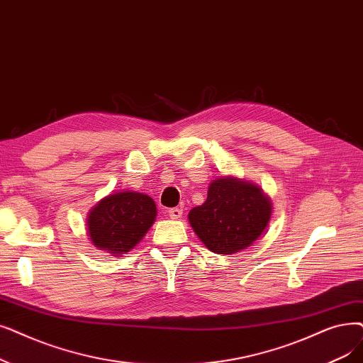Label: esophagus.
Listing matches in <instances>:
<instances>
[{
	"instance_id": "34e87169",
	"label": "esophagus",
	"mask_w": 363,
	"mask_h": 363,
	"mask_svg": "<svg viewBox=\"0 0 363 363\" xmlns=\"http://www.w3.org/2000/svg\"><path fill=\"white\" fill-rule=\"evenodd\" d=\"M169 216H170L172 219H179V218H182V209H181V208H172V209L169 211Z\"/></svg>"
}]
</instances>
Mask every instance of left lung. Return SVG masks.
Wrapping results in <instances>:
<instances>
[{"instance_id": "1", "label": "left lung", "mask_w": 363, "mask_h": 363, "mask_svg": "<svg viewBox=\"0 0 363 363\" xmlns=\"http://www.w3.org/2000/svg\"><path fill=\"white\" fill-rule=\"evenodd\" d=\"M272 213V199L259 185L228 175L212 179L206 201L190 211L188 220L209 250L231 255L261 238Z\"/></svg>"}]
</instances>
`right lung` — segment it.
<instances>
[{"label": "right lung", "instance_id": "add662e5", "mask_svg": "<svg viewBox=\"0 0 363 363\" xmlns=\"http://www.w3.org/2000/svg\"><path fill=\"white\" fill-rule=\"evenodd\" d=\"M155 216L157 208L150 196L130 190L111 193L89 211V239L94 247L121 257L144 239Z\"/></svg>", "mask_w": 363, "mask_h": 363}]
</instances>
